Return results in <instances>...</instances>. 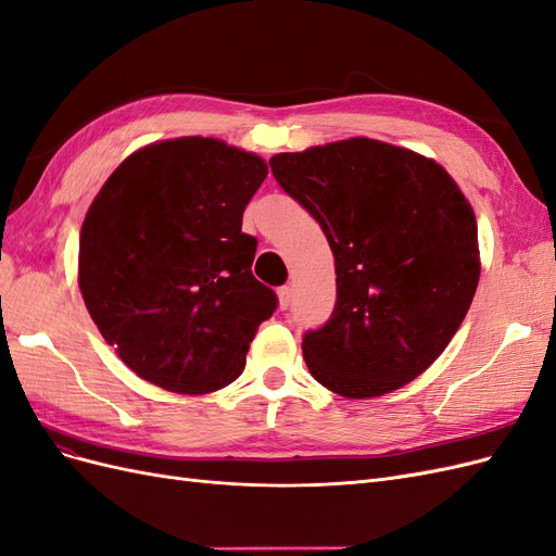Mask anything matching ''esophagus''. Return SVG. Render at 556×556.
Here are the masks:
<instances>
[{
    "label": "esophagus",
    "instance_id": "esophagus-1",
    "mask_svg": "<svg viewBox=\"0 0 556 556\" xmlns=\"http://www.w3.org/2000/svg\"><path fill=\"white\" fill-rule=\"evenodd\" d=\"M278 304H280V308H288L292 304V288H290V285H282V288L278 290Z\"/></svg>",
    "mask_w": 556,
    "mask_h": 556
}]
</instances>
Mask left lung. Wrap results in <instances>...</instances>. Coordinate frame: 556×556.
I'll list each match as a JSON object with an SVG mask.
<instances>
[{"mask_svg":"<svg viewBox=\"0 0 556 556\" xmlns=\"http://www.w3.org/2000/svg\"><path fill=\"white\" fill-rule=\"evenodd\" d=\"M268 164L333 252V313L301 343L311 376L371 399L425 374L480 280L478 225L459 185L433 160L364 137Z\"/></svg>","mask_w":556,"mask_h":556,"instance_id":"left-lung-1","label":"left lung"}]
</instances>
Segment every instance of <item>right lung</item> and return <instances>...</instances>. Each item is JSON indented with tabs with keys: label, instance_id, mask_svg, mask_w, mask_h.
Masks as SVG:
<instances>
[{
	"label": "right lung",
	"instance_id": "right-lung-1",
	"mask_svg": "<svg viewBox=\"0 0 556 556\" xmlns=\"http://www.w3.org/2000/svg\"><path fill=\"white\" fill-rule=\"evenodd\" d=\"M268 169L255 153L182 137L131 153L80 227L78 288L109 345L139 378L176 394L237 380L278 296L252 276L241 231Z\"/></svg>",
	"mask_w": 556,
	"mask_h": 556
}]
</instances>
